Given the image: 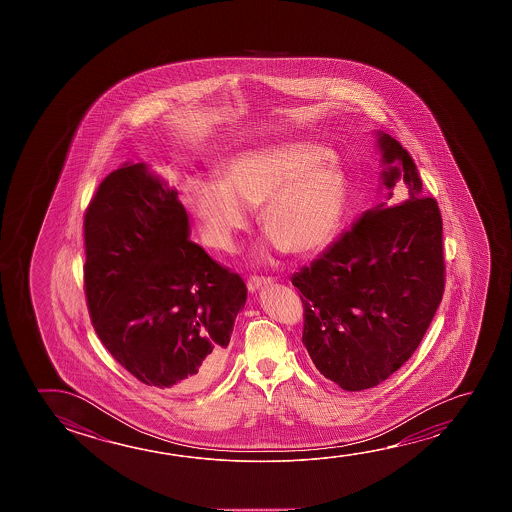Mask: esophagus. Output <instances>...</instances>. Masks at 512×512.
Wrapping results in <instances>:
<instances>
[{
	"label": "esophagus",
	"instance_id": "1",
	"mask_svg": "<svg viewBox=\"0 0 512 512\" xmlns=\"http://www.w3.org/2000/svg\"><path fill=\"white\" fill-rule=\"evenodd\" d=\"M268 284H271V280H269V278L253 277L248 280L246 287H248V291H250V293H255V291H259V289H262L264 285Z\"/></svg>",
	"mask_w": 512,
	"mask_h": 512
}]
</instances>
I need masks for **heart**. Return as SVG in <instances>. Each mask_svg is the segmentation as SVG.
Returning <instances> with one entry per match:
<instances>
[{
	"mask_svg": "<svg viewBox=\"0 0 512 512\" xmlns=\"http://www.w3.org/2000/svg\"><path fill=\"white\" fill-rule=\"evenodd\" d=\"M184 200L212 248L230 250L250 223L248 207L262 202L260 227L269 244L310 255L323 250L341 225L346 180L318 144H277L235 155L221 180L187 178Z\"/></svg>",
	"mask_w": 512,
	"mask_h": 512,
	"instance_id": "obj_1",
	"label": "heart"
}]
</instances>
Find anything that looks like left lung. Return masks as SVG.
I'll use <instances>...</instances> for the list:
<instances>
[{
  "mask_svg": "<svg viewBox=\"0 0 512 512\" xmlns=\"http://www.w3.org/2000/svg\"><path fill=\"white\" fill-rule=\"evenodd\" d=\"M380 193L402 183L405 203L380 202L291 282L305 307L303 344L323 377L344 391L375 387L411 359L444 291L443 221L421 196L411 155L382 130Z\"/></svg>",
  "mask_w": 512,
  "mask_h": 512,
  "instance_id": "obj_1",
  "label": "left lung"
}]
</instances>
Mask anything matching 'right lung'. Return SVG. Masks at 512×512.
<instances>
[{
    "instance_id": "add662e5",
    "label": "right lung",
    "mask_w": 512,
    "mask_h": 512,
    "mask_svg": "<svg viewBox=\"0 0 512 512\" xmlns=\"http://www.w3.org/2000/svg\"><path fill=\"white\" fill-rule=\"evenodd\" d=\"M84 232L85 296L110 355L146 386H209L227 361L246 285L191 241L168 180L125 162L98 187Z\"/></svg>"
}]
</instances>
